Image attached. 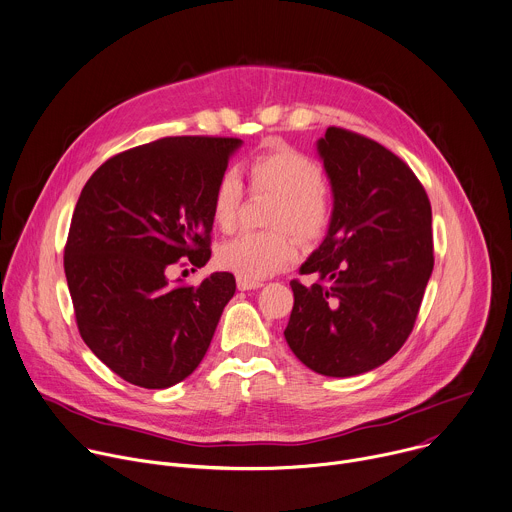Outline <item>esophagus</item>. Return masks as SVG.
I'll list each match as a JSON object with an SVG mask.
<instances>
[{
	"mask_svg": "<svg viewBox=\"0 0 512 512\" xmlns=\"http://www.w3.org/2000/svg\"><path fill=\"white\" fill-rule=\"evenodd\" d=\"M263 283L259 281V279H247V277H237V287L241 289V291H249V289H257V287H261Z\"/></svg>",
	"mask_w": 512,
	"mask_h": 512,
	"instance_id": "34e87169",
	"label": "esophagus"
}]
</instances>
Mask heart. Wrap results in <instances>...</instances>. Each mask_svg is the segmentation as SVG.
I'll list each match as a JSON object with an SVG mask.
<instances>
[{"mask_svg":"<svg viewBox=\"0 0 512 512\" xmlns=\"http://www.w3.org/2000/svg\"><path fill=\"white\" fill-rule=\"evenodd\" d=\"M247 180L253 194H275L277 202L269 214L273 231L241 233L216 253L218 265L239 277L263 279L273 275L296 257L294 237L302 243L320 241L332 223V202L326 192L322 168L306 154L285 145L259 152L247 162ZM245 200L241 176L229 168L218 176L210 210L218 229L233 231Z\"/></svg>","mask_w":512,"mask_h":512,"instance_id":"1","label":"heart"}]
</instances>
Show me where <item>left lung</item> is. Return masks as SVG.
I'll list each match as a JSON object with an SVG mask.
<instances>
[{"instance_id":"obj_1","label":"left lung","mask_w":512,"mask_h":512,"mask_svg":"<svg viewBox=\"0 0 512 512\" xmlns=\"http://www.w3.org/2000/svg\"><path fill=\"white\" fill-rule=\"evenodd\" d=\"M318 152L334 190L328 235L291 279L285 340L308 369L354 377L409 338L433 269L431 204L413 170L385 145L328 127Z\"/></svg>"}]
</instances>
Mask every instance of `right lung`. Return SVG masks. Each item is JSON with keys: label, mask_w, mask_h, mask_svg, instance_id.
<instances>
[{"label": "right lung", "mask_w": 512, "mask_h": 512, "mask_svg": "<svg viewBox=\"0 0 512 512\" xmlns=\"http://www.w3.org/2000/svg\"><path fill=\"white\" fill-rule=\"evenodd\" d=\"M239 145L143 143L101 164L81 192L64 245L72 308L85 344L131 385L166 389L192 375L235 296L229 271L198 285L168 275L210 259L212 190Z\"/></svg>", "instance_id": "add662e5"}]
</instances>
